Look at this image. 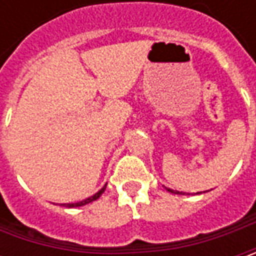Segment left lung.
Instances as JSON below:
<instances>
[{
	"label": "left lung",
	"instance_id": "obj_1",
	"mask_svg": "<svg viewBox=\"0 0 256 256\" xmlns=\"http://www.w3.org/2000/svg\"><path fill=\"white\" fill-rule=\"evenodd\" d=\"M166 190H168V191H170V192H174V191H172V190H170V188H166ZM174 194H180V192L175 191V192H174ZM181 195H182V192H181Z\"/></svg>",
	"mask_w": 256,
	"mask_h": 256
}]
</instances>
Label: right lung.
<instances>
[{
  "instance_id": "right-lung-1",
  "label": "right lung",
  "mask_w": 256,
  "mask_h": 256,
  "mask_svg": "<svg viewBox=\"0 0 256 256\" xmlns=\"http://www.w3.org/2000/svg\"><path fill=\"white\" fill-rule=\"evenodd\" d=\"M105 188H106V185H105L104 188H101V190L96 192L95 195L90 196V198H86V200H84V201L75 202V204H64V206H68V208H75V206H82V205H86V204H90V202H92V201H95V200H98V198H100V196H101V195L104 194Z\"/></svg>"
}]
</instances>
